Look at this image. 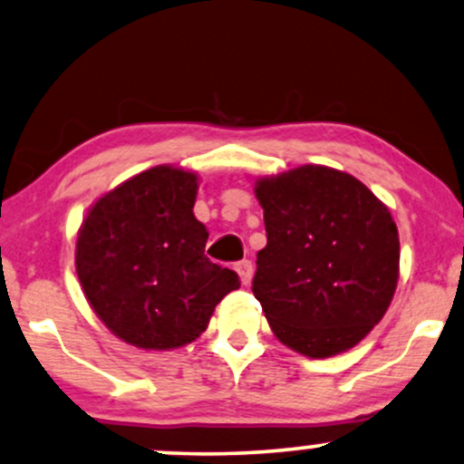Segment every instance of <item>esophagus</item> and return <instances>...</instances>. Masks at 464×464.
Returning a JSON list of instances; mask_svg holds the SVG:
<instances>
[{
	"instance_id": "obj_1",
	"label": "esophagus",
	"mask_w": 464,
	"mask_h": 464,
	"mask_svg": "<svg viewBox=\"0 0 464 464\" xmlns=\"http://www.w3.org/2000/svg\"><path fill=\"white\" fill-rule=\"evenodd\" d=\"M236 271H237V276H239V280H242V284H250L252 271H255V267H252V261L244 258V261H239L236 265Z\"/></svg>"
}]
</instances>
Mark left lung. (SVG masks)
<instances>
[{
	"mask_svg": "<svg viewBox=\"0 0 464 464\" xmlns=\"http://www.w3.org/2000/svg\"><path fill=\"white\" fill-rule=\"evenodd\" d=\"M267 246L252 293L284 345L329 358L384 318L399 280V231L361 180L324 165L258 178Z\"/></svg>",
	"mask_w": 464,
	"mask_h": 464,
	"instance_id": "left-lung-1",
	"label": "left lung"
}]
</instances>
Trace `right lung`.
I'll use <instances>...</instances> for the list:
<instances>
[{"instance_id":"right-lung-1","label":"right lung","mask_w":464,"mask_h":464,"mask_svg":"<svg viewBox=\"0 0 464 464\" xmlns=\"http://www.w3.org/2000/svg\"><path fill=\"white\" fill-rule=\"evenodd\" d=\"M197 174L157 165L92 203L78 231L76 274L99 320L141 350H174L208 329L236 271L203 255Z\"/></svg>"}]
</instances>
